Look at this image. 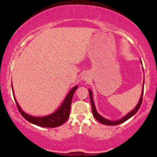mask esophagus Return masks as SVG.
Here are the masks:
<instances>
[{"mask_svg": "<svg viewBox=\"0 0 157 157\" xmlns=\"http://www.w3.org/2000/svg\"><path fill=\"white\" fill-rule=\"evenodd\" d=\"M82 79H83V80L86 81V79H87V77H86L85 76H82Z\"/></svg>", "mask_w": 157, "mask_h": 157, "instance_id": "obj_1", "label": "esophagus"}]
</instances>
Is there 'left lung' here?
<instances>
[{
    "label": "left lung",
    "mask_w": 157,
    "mask_h": 157,
    "mask_svg": "<svg viewBox=\"0 0 157 157\" xmlns=\"http://www.w3.org/2000/svg\"><path fill=\"white\" fill-rule=\"evenodd\" d=\"M144 81L143 82V88H142V91H141V95L140 97V99H139L138 104L136 106V107L133 109L132 111H130L129 113H127L126 116H124V117H122L121 119H120L119 120H117V121H111V120H108L106 119H105L103 117H101L99 113L97 112L96 111L95 105H94V102L93 100V94H92V91L91 90L89 89V96H90V100H91V109H92V113H93V116L94 118L97 120L98 121H99L100 123H101L103 124H105V125H109V126H113V125H118V124H120L123 122L126 121V120H128V119H130L131 117H133L135 113H136L138 110L140 108L141 103H142V98H143V94H144Z\"/></svg>",
    "instance_id": "left-lung-1"
}]
</instances>
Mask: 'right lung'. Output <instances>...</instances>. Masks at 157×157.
<instances>
[{
  "mask_svg": "<svg viewBox=\"0 0 157 157\" xmlns=\"http://www.w3.org/2000/svg\"><path fill=\"white\" fill-rule=\"evenodd\" d=\"M78 88V86H76L74 88H72L69 91V93L68 94V95L66 96L65 99H64L63 102L62 103L61 106L57 109L55 112L49 114L48 116H45V117H36L31 116L28 113H25L21 108L19 106V104L17 102V101L15 98L14 96V91H13V88L12 85V90H13V97L16 101L17 108H18L19 112L21 113V114L23 116V117L25 119H26L28 121H29L30 123L35 124V125L42 126V127H48V128H55L58 127V126L62 125V124L65 123L66 120L68 119L70 114V109H71V105L72 101V98L74 96V92L76 91V90Z\"/></svg>",
  "mask_w": 157,
  "mask_h": 157,
  "instance_id": "add662e5",
  "label": "right lung"
}]
</instances>
